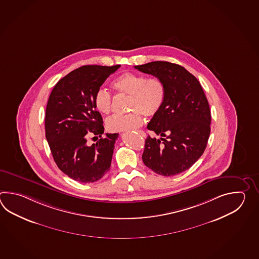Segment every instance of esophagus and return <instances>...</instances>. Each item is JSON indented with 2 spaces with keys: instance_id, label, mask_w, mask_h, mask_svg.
Here are the masks:
<instances>
[{
  "instance_id": "34e87169",
  "label": "esophagus",
  "mask_w": 259,
  "mask_h": 259,
  "mask_svg": "<svg viewBox=\"0 0 259 259\" xmlns=\"http://www.w3.org/2000/svg\"><path fill=\"white\" fill-rule=\"evenodd\" d=\"M138 133H139V134H140V135H141L142 137H146V134H145V132H142V131H139V132H138Z\"/></svg>"
}]
</instances>
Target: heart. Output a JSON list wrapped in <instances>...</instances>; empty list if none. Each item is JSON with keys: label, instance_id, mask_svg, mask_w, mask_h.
Masks as SVG:
<instances>
[{"label": "heart", "instance_id": "b5f03b06", "mask_svg": "<svg viewBox=\"0 0 259 259\" xmlns=\"http://www.w3.org/2000/svg\"><path fill=\"white\" fill-rule=\"evenodd\" d=\"M119 94L131 96L130 111L127 115H113L105 122L111 132H132L143 124V115L156 116L162 109L165 98V84L157 77L132 72L123 73L112 83ZM94 106L102 114H109L112 109V96L100 89L94 95Z\"/></svg>", "mask_w": 259, "mask_h": 259}]
</instances>
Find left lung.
<instances>
[{"label": "left lung", "instance_id": "obj_1", "mask_svg": "<svg viewBox=\"0 0 259 259\" xmlns=\"http://www.w3.org/2000/svg\"><path fill=\"white\" fill-rule=\"evenodd\" d=\"M134 67L159 77L165 88L163 107L147 125L161 138L145 140L144 165L165 177L187 170L203 154L209 138L211 113L201 84L183 66L169 62Z\"/></svg>", "mask_w": 259, "mask_h": 259}]
</instances>
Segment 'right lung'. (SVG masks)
Here are the masks:
<instances>
[{"mask_svg":"<svg viewBox=\"0 0 259 259\" xmlns=\"http://www.w3.org/2000/svg\"><path fill=\"white\" fill-rule=\"evenodd\" d=\"M120 65L83 66L56 83L45 113V137L57 166L82 183L99 181L110 169L117 133H106L94 95ZM100 137L92 146L87 138Z\"/></svg>","mask_w":259,"mask_h":259,"instance_id":"add662e5","label":"right lung"}]
</instances>
